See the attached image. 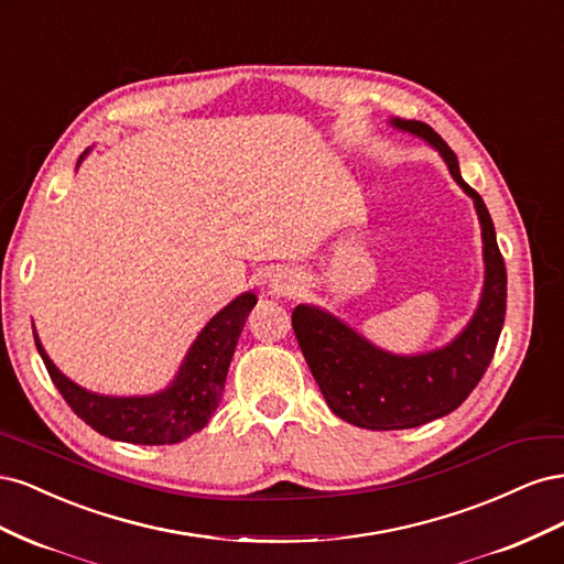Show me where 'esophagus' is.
<instances>
[{
    "label": "esophagus",
    "instance_id": "34e87169",
    "mask_svg": "<svg viewBox=\"0 0 564 564\" xmlns=\"http://www.w3.org/2000/svg\"><path fill=\"white\" fill-rule=\"evenodd\" d=\"M270 292L278 296H294L299 292V275L292 270L280 268L270 275Z\"/></svg>",
    "mask_w": 564,
    "mask_h": 564
}]
</instances>
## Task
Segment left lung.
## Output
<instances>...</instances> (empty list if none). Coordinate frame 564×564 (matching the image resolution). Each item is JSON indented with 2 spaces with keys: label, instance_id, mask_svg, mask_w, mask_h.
Instances as JSON below:
<instances>
[{
  "label": "left lung",
  "instance_id": "1",
  "mask_svg": "<svg viewBox=\"0 0 564 564\" xmlns=\"http://www.w3.org/2000/svg\"><path fill=\"white\" fill-rule=\"evenodd\" d=\"M390 127L429 143L473 199L482 230L485 282L466 327L449 344L414 355L379 348L319 305H296L292 327L324 400L338 419L367 431L416 429L454 412L480 383L506 317V265L497 232L482 197L460 178L454 150L416 119L392 117Z\"/></svg>",
  "mask_w": 564,
  "mask_h": 564
}]
</instances>
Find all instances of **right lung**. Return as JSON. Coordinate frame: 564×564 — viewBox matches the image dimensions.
<instances>
[{
  "instance_id": "obj_1",
  "label": "right lung",
  "mask_w": 564,
  "mask_h": 564,
  "mask_svg": "<svg viewBox=\"0 0 564 564\" xmlns=\"http://www.w3.org/2000/svg\"><path fill=\"white\" fill-rule=\"evenodd\" d=\"M89 150H84L77 166ZM256 301L259 299L253 292H245L218 311L187 348L176 377L150 395H100L77 386L46 355L37 329L32 334L51 381L73 412L94 431L131 445H176L202 431L218 409L237 338Z\"/></svg>"
}]
</instances>
